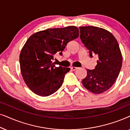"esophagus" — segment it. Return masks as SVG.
Returning <instances> with one entry per match:
<instances>
[{
    "mask_svg": "<svg viewBox=\"0 0 130 130\" xmlns=\"http://www.w3.org/2000/svg\"><path fill=\"white\" fill-rule=\"evenodd\" d=\"M71 69H72V70L74 71V70H76V69H77V67H71Z\"/></svg>",
    "mask_w": 130,
    "mask_h": 130,
    "instance_id": "esophagus-1",
    "label": "esophagus"
}]
</instances>
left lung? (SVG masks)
<instances>
[{
    "instance_id": "8db88e82",
    "label": "left lung",
    "mask_w": 130,
    "mask_h": 130,
    "mask_svg": "<svg viewBox=\"0 0 130 130\" xmlns=\"http://www.w3.org/2000/svg\"><path fill=\"white\" fill-rule=\"evenodd\" d=\"M79 29L80 38L90 57L94 54L98 57L95 69L86 70L82 84L92 93H102L111 88L120 73L122 64L120 47L115 37L104 28L88 26Z\"/></svg>"
}]
</instances>
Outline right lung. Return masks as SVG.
I'll list each match as a JSON object with an SVG mask.
<instances>
[{"label":"right lung","mask_w":130,"mask_h":130,"mask_svg":"<svg viewBox=\"0 0 130 130\" xmlns=\"http://www.w3.org/2000/svg\"><path fill=\"white\" fill-rule=\"evenodd\" d=\"M78 37L75 26L50 28L30 36L21 50L19 63L23 79L32 92L48 96L61 87L70 68L57 67L52 60L56 53L61 56L67 44Z\"/></svg>","instance_id":"obj_1"}]
</instances>
